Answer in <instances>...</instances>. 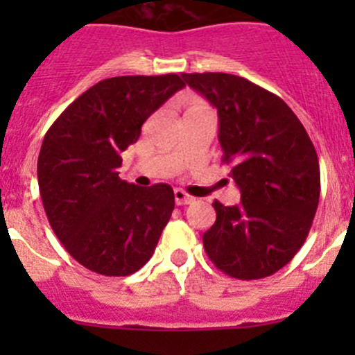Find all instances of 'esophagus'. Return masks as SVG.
<instances>
[{"instance_id":"obj_1","label":"esophagus","mask_w":355,"mask_h":355,"mask_svg":"<svg viewBox=\"0 0 355 355\" xmlns=\"http://www.w3.org/2000/svg\"><path fill=\"white\" fill-rule=\"evenodd\" d=\"M173 196H175V202H177V206H185V204L194 202V198H191V196H189L187 192L182 191V189H175Z\"/></svg>"}]
</instances>
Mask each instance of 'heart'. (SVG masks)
I'll list each match as a JSON object with an SVG mask.
<instances>
[{
    "label": "heart",
    "instance_id": "heart-1",
    "mask_svg": "<svg viewBox=\"0 0 355 355\" xmlns=\"http://www.w3.org/2000/svg\"><path fill=\"white\" fill-rule=\"evenodd\" d=\"M198 108H204V106L202 105H192L191 106V110H198Z\"/></svg>",
    "mask_w": 355,
    "mask_h": 355
}]
</instances>
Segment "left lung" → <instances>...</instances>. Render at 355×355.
<instances>
[{"label":"left lung","instance_id":"obj_1","mask_svg":"<svg viewBox=\"0 0 355 355\" xmlns=\"http://www.w3.org/2000/svg\"><path fill=\"white\" fill-rule=\"evenodd\" d=\"M220 120L223 163L241 189L237 206L214 200L216 221L202 235L218 270L239 280L270 277L306 242L320 202L316 149L284 99L244 77L182 73Z\"/></svg>","mask_w":355,"mask_h":355}]
</instances>
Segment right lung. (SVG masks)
<instances>
[{
    "label": "right lung",
    "mask_w": 355,
    "mask_h": 355,
    "mask_svg": "<svg viewBox=\"0 0 355 355\" xmlns=\"http://www.w3.org/2000/svg\"><path fill=\"white\" fill-rule=\"evenodd\" d=\"M182 87L177 73L105 78L46 132L37 159L46 216L68 254L94 273L128 277L155 252L173 189L127 184L118 168L142 123Z\"/></svg>",
    "instance_id": "1"
}]
</instances>
